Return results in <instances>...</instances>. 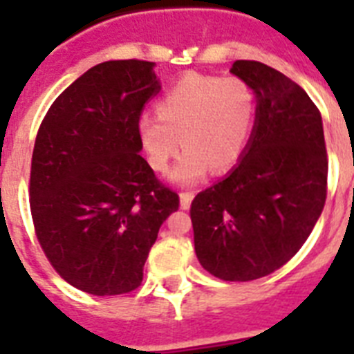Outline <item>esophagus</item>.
<instances>
[{"label":"esophagus","instance_id":"34e87169","mask_svg":"<svg viewBox=\"0 0 354 354\" xmlns=\"http://www.w3.org/2000/svg\"><path fill=\"white\" fill-rule=\"evenodd\" d=\"M193 198H194L193 191H183V193H180V205H182V209H189Z\"/></svg>","mask_w":354,"mask_h":354}]
</instances>
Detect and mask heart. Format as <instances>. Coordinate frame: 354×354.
Masks as SVG:
<instances>
[{
	"label": "heart",
	"instance_id": "heart-1",
	"mask_svg": "<svg viewBox=\"0 0 354 354\" xmlns=\"http://www.w3.org/2000/svg\"><path fill=\"white\" fill-rule=\"evenodd\" d=\"M255 97L239 77L189 73L158 102V115L139 119V138L152 169L163 172L180 149L172 169L180 185L202 182L211 167L227 172L241 161L252 138Z\"/></svg>",
	"mask_w": 354,
	"mask_h": 354
}]
</instances>
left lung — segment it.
I'll use <instances>...</instances> for the list:
<instances>
[{"mask_svg": "<svg viewBox=\"0 0 354 354\" xmlns=\"http://www.w3.org/2000/svg\"><path fill=\"white\" fill-rule=\"evenodd\" d=\"M230 71L255 93V124L232 172L194 196V252L218 279L253 281L305 244L324 211L329 161L322 113L301 86L255 60Z\"/></svg>", "mask_w": 354, "mask_h": 354, "instance_id": "1", "label": "left lung"}]
</instances>
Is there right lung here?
Returning a JSON list of instances; mask_svg holds the SVG:
<instances>
[{"mask_svg": "<svg viewBox=\"0 0 354 354\" xmlns=\"http://www.w3.org/2000/svg\"><path fill=\"white\" fill-rule=\"evenodd\" d=\"M154 62L110 60L57 97L30 161V215L57 274L93 296L136 290L180 198L141 158L139 118L160 93Z\"/></svg>", "mask_w": 354, "mask_h": 354, "instance_id": "obj_1", "label": "right lung"}]
</instances>
